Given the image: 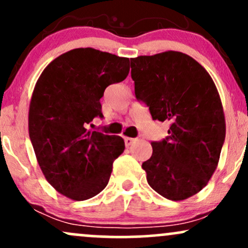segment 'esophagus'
Instances as JSON below:
<instances>
[{"label":"esophagus","instance_id":"obj_1","mask_svg":"<svg viewBox=\"0 0 248 248\" xmlns=\"http://www.w3.org/2000/svg\"><path fill=\"white\" fill-rule=\"evenodd\" d=\"M136 140L135 139H132V138H124V144H126V147H129L132 146V144L135 142Z\"/></svg>","mask_w":248,"mask_h":248}]
</instances>
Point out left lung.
<instances>
[{"label": "left lung", "instance_id": "1", "mask_svg": "<svg viewBox=\"0 0 248 248\" xmlns=\"http://www.w3.org/2000/svg\"><path fill=\"white\" fill-rule=\"evenodd\" d=\"M136 99L153 120L169 122V136L152 142L142 163L148 184L170 201H184L206 186L217 169L226 124L217 87L207 71L178 51L130 59Z\"/></svg>", "mask_w": 248, "mask_h": 248}]
</instances>
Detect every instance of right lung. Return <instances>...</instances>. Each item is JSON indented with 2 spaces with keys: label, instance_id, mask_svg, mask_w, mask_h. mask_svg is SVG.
<instances>
[{
  "label": "right lung",
  "instance_id": "obj_1",
  "mask_svg": "<svg viewBox=\"0 0 248 248\" xmlns=\"http://www.w3.org/2000/svg\"><path fill=\"white\" fill-rule=\"evenodd\" d=\"M128 73L129 58L79 47L57 57L39 76L30 100L29 136L43 175L65 197L86 201L106 187L124 141L86 127L102 118L106 87Z\"/></svg>",
  "mask_w": 248,
  "mask_h": 248
}]
</instances>
